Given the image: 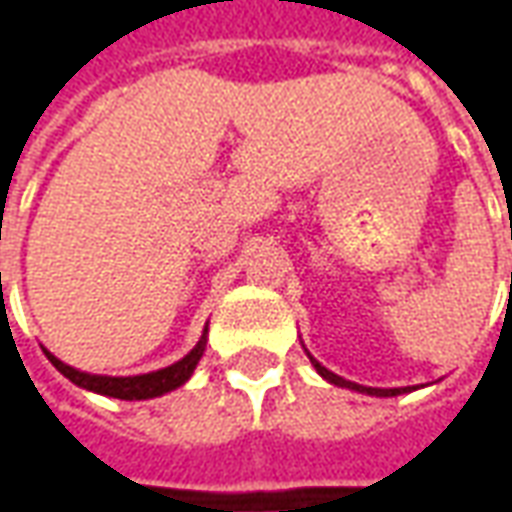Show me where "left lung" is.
<instances>
[{"instance_id": "1", "label": "left lung", "mask_w": 512, "mask_h": 512, "mask_svg": "<svg viewBox=\"0 0 512 512\" xmlns=\"http://www.w3.org/2000/svg\"><path fill=\"white\" fill-rule=\"evenodd\" d=\"M310 359H312V356H310ZM312 365H315V370H318V373H321V376L334 386H348V389H356V392H367V395H378V397H395V395H403V392H411V386H400V389H376V386L351 384V381H345V378L334 376L332 370H326L323 365H318L315 359H312Z\"/></svg>"}]
</instances>
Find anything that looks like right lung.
<instances>
[{
	"label": "right lung",
	"instance_id": "1",
	"mask_svg": "<svg viewBox=\"0 0 512 512\" xmlns=\"http://www.w3.org/2000/svg\"><path fill=\"white\" fill-rule=\"evenodd\" d=\"M202 351H205V334H202V340L197 343V348L186 354L180 362L175 365L164 367V370H156V373H147V376H128V378H112V376H90V373H79V370H73L65 362H60L57 356H49V362L57 370H60L62 376L71 378L76 386H84V389H90V392H98V395H109V397H120V400H147V397H158L164 395V392H172V389H178L180 384H186L189 376L194 373V367L200 362Z\"/></svg>",
	"mask_w": 512,
	"mask_h": 512
}]
</instances>
